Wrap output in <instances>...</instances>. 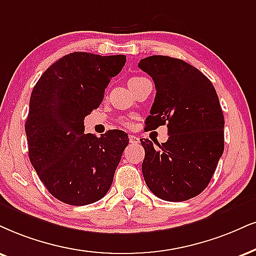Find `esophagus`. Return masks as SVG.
<instances>
[{"label": "esophagus", "instance_id": "esophagus-1", "mask_svg": "<svg viewBox=\"0 0 256 256\" xmlns=\"http://www.w3.org/2000/svg\"><path fill=\"white\" fill-rule=\"evenodd\" d=\"M129 142H130L132 144H138V142H140V138H138V136H136V135L132 134V135H129Z\"/></svg>", "mask_w": 256, "mask_h": 256}]
</instances>
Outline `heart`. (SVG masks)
Listing matches in <instances>:
<instances>
[{
	"label": "heart",
	"instance_id": "b5f03b06",
	"mask_svg": "<svg viewBox=\"0 0 256 256\" xmlns=\"http://www.w3.org/2000/svg\"><path fill=\"white\" fill-rule=\"evenodd\" d=\"M141 78H144V77H138V76H135V77H132L130 80H129L128 84H130L132 82H135V80H141ZM122 123H123V124H124V126H127V127H129V126H130V121H129L128 118H123V120H122Z\"/></svg>",
	"mask_w": 256,
	"mask_h": 256
}]
</instances>
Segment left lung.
I'll use <instances>...</instances> for the list:
<instances>
[{"instance_id":"8db88e82","label":"left lung","mask_w":256,"mask_h":256,"mask_svg":"<svg viewBox=\"0 0 256 256\" xmlns=\"http://www.w3.org/2000/svg\"><path fill=\"white\" fill-rule=\"evenodd\" d=\"M138 68L152 77L156 94L146 129L167 126L168 140L144 148L142 174L156 197L182 202L209 185L224 150V116L215 88L198 68L182 59L150 56Z\"/></svg>"}]
</instances>
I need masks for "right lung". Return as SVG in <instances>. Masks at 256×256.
<instances>
[{
	"mask_svg": "<svg viewBox=\"0 0 256 256\" xmlns=\"http://www.w3.org/2000/svg\"><path fill=\"white\" fill-rule=\"evenodd\" d=\"M124 64L123 54L70 53L50 66L32 91L24 124L28 156L42 184L62 203H94L112 184L128 134H84V118L98 108Z\"/></svg>",
	"mask_w": 256,
	"mask_h": 256,
	"instance_id": "obj_1",
	"label": "right lung"
}]
</instances>
